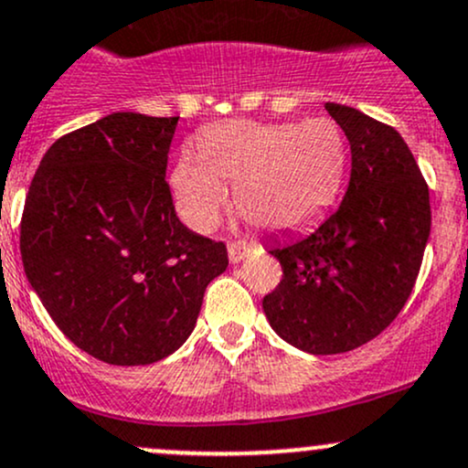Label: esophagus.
<instances>
[{
	"mask_svg": "<svg viewBox=\"0 0 468 468\" xmlns=\"http://www.w3.org/2000/svg\"><path fill=\"white\" fill-rule=\"evenodd\" d=\"M250 250H253V246L250 244H242V242L229 244V261L230 264H239V261H242L246 255L250 253Z\"/></svg>",
	"mask_w": 468,
	"mask_h": 468,
	"instance_id": "1",
	"label": "esophagus"
}]
</instances>
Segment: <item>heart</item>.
I'll return each mask as SVG.
<instances>
[{"label": "heart", "instance_id": "obj_1", "mask_svg": "<svg viewBox=\"0 0 468 468\" xmlns=\"http://www.w3.org/2000/svg\"><path fill=\"white\" fill-rule=\"evenodd\" d=\"M346 166V140L326 117L261 124L233 120L199 135V153L184 151L168 176L179 218L210 230L229 204L250 224L269 230L297 229L335 195Z\"/></svg>", "mask_w": 468, "mask_h": 468}]
</instances>
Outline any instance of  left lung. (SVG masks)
Wrapping results in <instances>:
<instances>
[{"instance_id":"left-lung-1","label":"left lung","mask_w":468,"mask_h":468,"mask_svg":"<svg viewBox=\"0 0 468 468\" xmlns=\"http://www.w3.org/2000/svg\"><path fill=\"white\" fill-rule=\"evenodd\" d=\"M326 111L351 144V182L313 233L271 242L284 275L261 302L277 335L313 356L353 351L391 324L431 233L429 186L402 135L351 106Z\"/></svg>"}]
</instances>
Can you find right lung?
<instances>
[{
  "label": "right lung",
  "mask_w": 468,
  "mask_h": 468,
  "mask_svg": "<svg viewBox=\"0 0 468 468\" xmlns=\"http://www.w3.org/2000/svg\"><path fill=\"white\" fill-rule=\"evenodd\" d=\"M179 117L112 112L59 137L30 182L19 250L59 331L89 356L142 367L193 333L226 246L179 222L166 162Z\"/></svg>",
  "instance_id": "add662e5"
}]
</instances>
